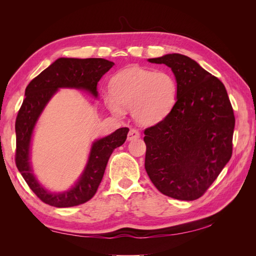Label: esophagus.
Returning a JSON list of instances; mask_svg holds the SVG:
<instances>
[{
    "label": "esophagus",
    "instance_id": "34e87169",
    "mask_svg": "<svg viewBox=\"0 0 256 256\" xmlns=\"http://www.w3.org/2000/svg\"><path fill=\"white\" fill-rule=\"evenodd\" d=\"M140 132L136 129H130L129 130V134H128V140L131 141V140H136V138H140Z\"/></svg>",
    "mask_w": 256,
    "mask_h": 256
}]
</instances>
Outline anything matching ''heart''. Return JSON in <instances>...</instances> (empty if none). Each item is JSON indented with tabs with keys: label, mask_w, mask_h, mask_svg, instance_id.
Masks as SVG:
<instances>
[{
	"label": "heart",
	"mask_w": 256,
	"mask_h": 256,
	"mask_svg": "<svg viewBox=\"0 0 256 256\" xmlns=\"http://www.w3.org/2000/svg\"><path fill=\"white\" fill-rule=\"evenodd\" d=\"M177 82L166 72L132 67L116 74L112 92L104 102L109 110L122 116L132 110L134 120L141 125H154L171 112L177 98Z\"/></svg>",
	"instance_id": "1"
}]
</instances>
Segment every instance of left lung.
Here are the masks:
<instances>
[{"label": "left lung", "instance_id": "1", "mask_svg": "<svg viewBox=\"0 0 256 256\" xmlns=\"http://www.w3.org/2000/svg\"><path fill=\"white\" fill-rule=\"evenodd\" d=\"M172 69L176 102L144 130L145 170L161 193L182 200L202 196L233 152L235 116L224 84L182 54L150 58Z\"/></svg>", "mask_w": 256, "mask_h": 256}]
</instances>
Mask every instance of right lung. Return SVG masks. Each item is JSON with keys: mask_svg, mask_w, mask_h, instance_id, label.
<instances>
[{"mask_svg": "<svg viewBox=\"0 0 256 256\" xmlns=\"http://www.w3.org/2000/svg\"><path fill=\"white\" fill-rule=\"evenodd\" d=\"M114 63L104 58H60L28 83L26 98L16 118L14 161L22 177L37 198L54 207H72L88 202L95 196L111 154L125 143L129 129L120 128L92 146L88 162L80 180L70 190L54 194L42 188L30 166V144L35 124L51 97L60 88L88 90L97 97V83Z\"/></svg>", "mask_w": 256, "mask_h": 256, "instance_id": "obj_1", "label": "right lung"}]
</instances>
